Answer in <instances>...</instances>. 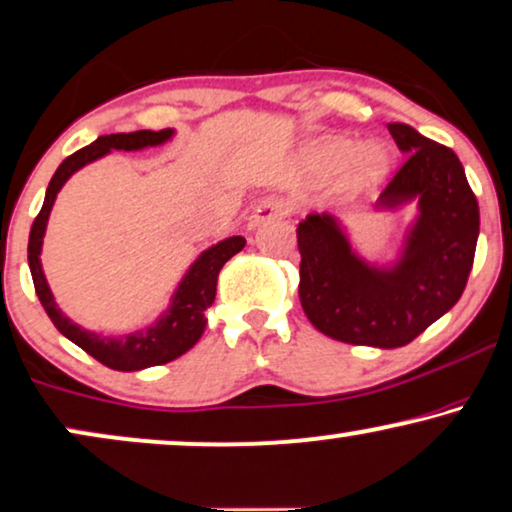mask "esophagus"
Instances as JSON below:
<instances>
[{
  "instance_id": "obj_1",
  "label": "esophagus",
  "mask_w": 512,
  "mask_h": 512,
  "mask_svg": "<svg viewBox=\"0 0 512 512\" xmlns=\"http://www.w3.org/2000/svg\"><path fill=\"white\" fill-rule=\"evenodd\" d=\"M286 215H288V208H286V203H283V200L267 198V200H262V203L257 205L255 210H252L248 226H250V229H257V226L267 224V222H271V219H281Z\"/></svg>"
}]
</instances>
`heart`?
Instances as JSON below:
<instances>
[{
  "mask_svg": "<svg viewBox=\"0 0 512 512\" xmlns=\"http://www.w3.org/2000/svg\"><path fill=\"white\" fill-rule=\"evenodd\" d=\"M309 165L319 174H338L345 170V184L352 191H371L383 184L390 172V155L383 146H357L349 139L319 141L309 151Z\"/></svg>",
  "mask_w": 512,
  "mask_h": 512,
  "instance_id": "heart-1",
  "label": "heart"
}]
</instances>
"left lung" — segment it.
Returning <instances> with one entry per match:
<instances>
[{"label":"left lung","instance_id":"8db88e82","mask_svg":"<svg viewBox=\"0 0 512 512\" xmlns=\"http://www.w3.org/2000/svg\"><path fill=\"white\" fill-rule=\"evenodd\" d=\"M387 129L406 160L375 210L411 203L418 210L397 260L366 262L328 212H312L297 226L307 319L328 338L380 349L409 345L454 307L480 236V208L456 153L404 122Z\"/></svg>","mask_w":512,"mask_h":512}]
</instances>
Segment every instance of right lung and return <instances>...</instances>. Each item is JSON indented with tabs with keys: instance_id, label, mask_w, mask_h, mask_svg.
Wrapping results in <instances>:
<instances>
[{
	"instance_id": "1",
	"label": "right lung",
	"mask_w": 512,
	"mask_h": 512,
	"mask_svg": "<svg viewBox=\"0 0 512 512\" xmlns=\"http://www.w3.org/2000/svg\"><path fill=\"white\" fill-rule=\"evenodd\" d=\"M172 137L174 129H160V132L139 129V132L129 134H106V137H99L89 146L80 148L77 153L68 155V158L58 165L54 177H51L40 215L35 217L30 229L28 264L32 283H35V293L40 297L44 312L49 314V319L58 328V333L66 335L70 342L82 347L89 357L101 361L103 366L113 368V371H141V368L163 366L167 361L189 352V349L196 345L200 335L205 331V323H208V319H205V309L212 307V302H215L219 269H222L236 252L243 250L245 238H224V241L210 245L208 250L200 252L196 262L191 264L189 271H186L184 278L179 281L177 290L172 293V300L167 304V309L155 319V323H151V326L129 335H101L77 326V323L70 321L68 316L58 309L40 260L44 231H47V222L58 191L63 189V184H66L77 170H82L84 165L94 163V160L103 158V155H108L111 151H144V148L163 146L165 141H170Z\"/></svg>"
}]
</instances>
